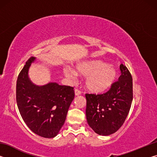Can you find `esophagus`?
<instances>
[{"label":"esophagus","mask_w":157,"mask_h":157,"mask_svg":"<svg viewBox=\"0 0 157 157\" xmlns=\"http://www.w3.org/2000/svg\"><path fill=\"white\" fill-rule=\"evenodd\" d=\"M75 95H79L81 94V91H79V89H75Z\"/></svg>","instance_id":"esophagus-1"}]
</instances>
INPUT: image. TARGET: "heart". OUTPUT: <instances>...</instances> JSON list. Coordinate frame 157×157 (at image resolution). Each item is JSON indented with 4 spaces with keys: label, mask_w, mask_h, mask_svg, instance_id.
Returning a JSON list of instances; mask_svg holds the SVG:
<instances>
[{
    "label": "heart",
    "mask_w": 157,
    "mask_h": 157,
    "mask_svg": "<svg viewBox=\"0 0 157 157\" xmlns=\"http://www.w3.org/2000/svg\"><path fill=\"white\" fill-rule=\"evenodd\" d=\"M63 72L68 78L75 77V73L70 69L66 68ZM75 72L78 75L86 76L85 86L90 92L96 94L108 91L117 78V71L113 66L100 61L79 63L75 66Z\"/></svg>",
    "instance_id": "heart-1"
}]
</instances>
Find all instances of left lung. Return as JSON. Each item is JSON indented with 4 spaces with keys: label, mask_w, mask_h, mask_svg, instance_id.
<instances>
[{
    "label": "left lung",
    "mask_w": 157,
    "mask_h": 157,
    "mask_svg": "<svg viewBox=\"0 0 157 157\" xmlns=\"http://www.w3.org/2000/svg\"><path fill=\"white\" fill-rule=\"evenodd\" d=\"M121 75L107 92L86 94V116L89 125L99 135L108 136L118 131L124 123L133 100L131 73L120 66Z\"/></svg>",
    "instance_id": "obj_1"
}]
</instances>
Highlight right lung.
Returning a JSON list of instances; mask_svg holds the SVG:
<instances>
[{
	"mask_svg": "<svg viewBox=\"0 0 157 157\" xmlns=\"http://www.w3.org/2000/svg\"><path fill=\"white\" fill-rule=\"evenodd\" d=\"M32 57L18 74L16 98L18 109L27 126L41 137L56 136L64 124L69 107L75 97L73 87L51 82L36 86L28 78Z\"/></svg>",
	"mask_w": 157,
	"mask_h": 157,
	"instance_id": "add662e5",
	"label": "right lung"
}]
</instances>
